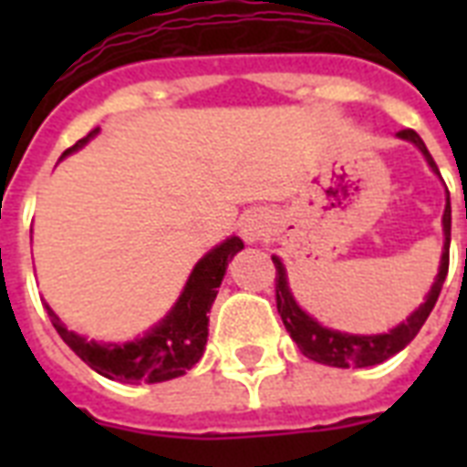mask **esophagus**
I'll return each mask as SVG.
<instances>
[{"label": "esophagus", "instance_id": "esophagus-1", "mask_svg": "<svg viewBox=\"0 0 467 467\" xmlns=\"http://www.w3.org/2000/svg\"><path fill=\"white\" fill-rule=\"evenodd\" d=\"M242 234L247 237V242H259L269 234V218L264 213H252L242 220Z\"/></svg>", "mask_w": 467, "mask_h": 467}]
</instances>
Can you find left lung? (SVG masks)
<instances>
[{"mask_svg":"<svg viewBox=\"0 0 467 467\" xmlns=\"http://www.w3.org/2000/svg\"><path fill=\"white\" fill-rule=\"evenodd\" d=\"M400 138L402 140L414 142L417 148L421 150V155L427 157L429 167L439 171L434 157L429 155L427 145L421 142V138L414 130L405 128L400 130ZM443 234H446V242H443V256H441V269H439V276H436L431 291H429L427 300L421 303L420 310H414L407 322L398 325L395 329H390L388 334H373V337H361V334H341L334 332V329H327L312 319L307 312H303L298 307V303L293 300L291 291H288V281H285V269L278 256H271L274 259V266H276V307L278 315L284 319L285 329L293 337V341L298 344V348L303 351V356L312 358V361L325 363V366H334V368H366V366H376V363L388 361L390 356H395L398 351L410 344V341L417 337V332L421 329V325L427 322L429 312L434 310L436 300H439V293L443 288V281H446V274H449V247H451V203L446 201V211H443Z\"/></svg>","mask_w":467,"mask_h":467,"instance_id":"8db88e82","label":"left lung"}]
</instances>
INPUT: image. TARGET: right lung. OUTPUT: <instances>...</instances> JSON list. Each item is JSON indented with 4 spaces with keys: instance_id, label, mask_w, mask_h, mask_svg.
I'll use <instances>...</instances> for the list:
<instances>
[{
    "instance_id": "1",
    "label": "right lung",
    "mask_w": 467,
    "mask_h": 467,
    "mask_svg": "<svg viewBox=\"0 0 467 467\" xmlns=\"http://www.w3.org/2000/svg\"><path fill=\"white\" fill-rule=\"evenodd\" d=\"M99 128H94L87 138L77 140L72 148L62 152L67 157L94 138ZM244 247L240 237H230L220 247L201 259L196 269L191 271L186 288L182 298L176 300L174 310L161 319L160 325L148 332L142 339H135L130 344H97L87 341L79 334L69 332L62 325L60 317L46 306L47 317L62 337V341L82 358L89 368H94L99 376L111 378V380H123V383H161L171 378L183 376L198 363L203 356L205 341H208V312H211L213 300L218 296L220 281L225 276L227 262L233 259L240 249Z\"/></svg>"
}]
</instances>
